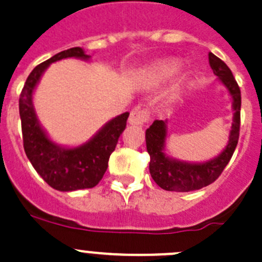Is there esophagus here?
<instances>
[{
  "mask_svg": "<svg viewBox=\"0 0 262 262\" xmlns=\"http://www.w3.org/2000/svg\"><path fill=\"white\" fill-rule=\"evenodd\" d=\"M150 121V110L149 108L136 107L131 111V115L128 117V122L131 125H144Z\"/></svg>",
  "mask_w": 262,
  "mask_h": 262,
  "instance_id": "esophagus-1",
  "label": "esophagus"
}]
</instances>
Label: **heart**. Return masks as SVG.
Segmentation results:
<instances>
[{"mask_svg": "<svg viewBox=\"0 0 262 262\" xmlns=\"http://www.w3.org/2000/svg\"><path fill=\"white\" fill-rule=\"evenodd\" d=\"M178 67H180V63L174 59L160 61L145 72V80L149 84H157V82H160L173 76L178 71Z\"/></svg>", "mask_w": 262, "mask_h": 262, "instance_id": "obj_1", "label": "heart"}]
</instances>
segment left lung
Masks as SVG:
<instances>
[{
    "label": "left lung",
    "instance_id": "8db88e82",
    "mask_svg": "<svg viewBox=\"0 0 262 262\" xmlns=\"http://www.w3.org/2000/svg\"><path fill=\"white\" fill-rule=\"evenodd\" d=\"M209 64H210L214 75H216L222 80L223 84L229 90V94L232 95L234 118H233L232 131L229 135V142L224 151L210 162L191 164V163L169 159L163 152L164 140L167 136L165 122L155 120L152 125L146 130L145 137H146V149L150 155V174L155 183L163 190L174 191V192H188V191L200 190V188L209 186L214 181L218 180L219 176L222 174L238 144L241 127L239 86L233 77L229 67L211 52L209 53Z\"/></svg>",
    "mask_w": 262,
    "mask_h": 262
}]
</instances>
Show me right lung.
Listing matches in <instances>:
<instances>
[{"label":"right lung","instance_id":"right-lung-1","mask_svg":"<svg viewBox=\"0 0 262 262\" xmlns=\"http://www.w3.org/2000/svg\"><path fill=\"white\" fill-rule=\"evenodd\" d=\"M67 57L88 59L82 48L74 47L54 54L38 64L25 81L19 99L24 150L34 169L51 187L58 191L92 188L99 183L108 168V160L115 151L121 134L126 128L130 113H122L111 120L89 142L74 149L57 146L44 134L33 108L32 95L44 70L52 62Z\"/></svg>","mask_w":262,"mask_h":262}]
</instances>
